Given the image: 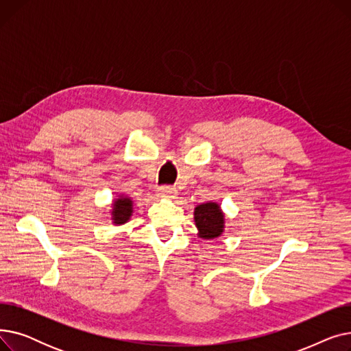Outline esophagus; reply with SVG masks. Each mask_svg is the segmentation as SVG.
Returning <instances> with one entry per match:
<instances>
[{
	"label": "esophagus",
	"instance_id": "esophagus-1",
	"mask_svg": "<svg viewBox=\"0 0 351 351\" xmlns=\"http://www.w3.org/2000/svg\"><path fill=\"white\" fill-rule=\"evenodd\" d=\"M158 195H159L160 197L173 199V197L178 195V191H176V188H172V186L165 185V186H160V188L158 189Z\"/></svg>",
	"mask_w": 351,
	"mask_h": 351
}]
</instances>
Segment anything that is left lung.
Returning a JSON list of instances; mask_svg holds the SVG:
<instances>
[{
	"label": "left lung",
	"mask_w": 351,
	"mask_h": 351,
	"mask_svg": "<svg viewBox=\"0 0 351 351\" xmlns=\"http://www.w3.org/2000/svg\"><path fill=\"white\" fill-rule=\"evenodd\" d=\"M195 223L200 237L213 239L223 232V215L217 204H204L195 208Z\"/></svg>",
	"instance_id": "left-lung-1"
}]
</instances>
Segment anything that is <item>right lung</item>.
I'll use <instances>...</instances> for the list:
<instances>
[{
  "mask_svg": "<svg viewBox=\"0 0 351 351\" xmlns=\"http://www.w3.org/2000/svg\"><path fill=\"white\" fill-rule=\"evenodd\" d=\"M112 215H114V220L117 225L125 223L132 215V200L129 197H121V199L115 200Z\"/></svg>",
  "mask_w": 351,
  "mask_h": 351,
  "instance_id": "right-lung-1",
  "label": "right lung"
}]
</instances>
